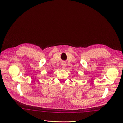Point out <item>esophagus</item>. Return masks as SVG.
<instances>
[{
    "label": "esophagus",
    "instance_id": "obj_1",
    "mask_svg": "<svg viewBox=\"0 0 123 123\" xmlns=\"http://www.w3.org/2000/svg\"><path fill=\"white\" fill-rule=\"evenodd\" d=\"M62 68L63 69H65L66 68V64L65 62H62Z\"/></svg>",
    "mask_w": 123,
    "mask_h": 123
}]
</instances>
